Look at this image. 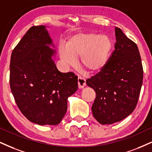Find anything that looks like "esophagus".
<instances>
[{"instance_id": "obj_1", "label": "esophagus", "mask_w": 152, "mask_h": 152, "mask_svg": "<svg viewBox=\"0 0 152 152\" xmlns=\"http://www.w3.org/2000/svg\"><path fill=\"white\" fill-rule=\"evenodd\" d=\"M77 82H78V87H79L80 89H82V88H84L85 87L86 80L85 78L81 77H78Z\"/></svg>"}]
</instances>
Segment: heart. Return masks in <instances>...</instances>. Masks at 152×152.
<instances>
[{"mask_svg": "<svg viewBox=\"0 0 152 152\" xmlns=\"http://www.w3.org/2000/svg\"><path fill=\"white\" fill-rule=\"evenodd\" d=\"M111 39L93 32L78 33L67 40L66 46H61L58 53L67 66H73L80 58V65L86 72L95 74L107 65L113 50Z\"/></svg>", "mask_w": 152, "mask_h": 152, "instance_id": "heart-1", "label": "heart"}]
</instances>
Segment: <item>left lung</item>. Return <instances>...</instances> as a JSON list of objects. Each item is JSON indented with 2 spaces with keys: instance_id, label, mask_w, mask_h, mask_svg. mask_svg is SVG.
<instances>
[{
  "instance_id": "1",
  "label": "left lung",
  "mask_w": 152,
  "mask_h": 152,
  "mask_svg": "<svg viewBox=\"0 0 152 152\" xmlns=\"http://www.w3.org/2000/svg\"><path fill=\"white\" fill-rule=\"evenodd\" d=\"M115 50L107 65L86 82L96 92L91 110L102 125L117 123L133 112L143 81L137 46L120 28L115 27Z\"/></svg>"
}]
</instances>
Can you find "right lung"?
I'll use <instances>...</instances> for the list:
<instances>
[{
    "mask_svg": "<svg viewBox=\"0 0 152 152\" xmlns=\"http://www.w3.org/2000/svg\"><path fill=\"white\" fill-rule=\"evenodd\" d=\"M52 39L44 25L33 26L11 54L10 85L19 109L29 121L59 124L67 111V99L78 89L77 77L63 73L53 61Z\"/></svg>",
    "mask_w": 152,
    "mask_h": 152,
    "instance_id": "add662e5",
    "label": "right lung"
}]
</instances>
